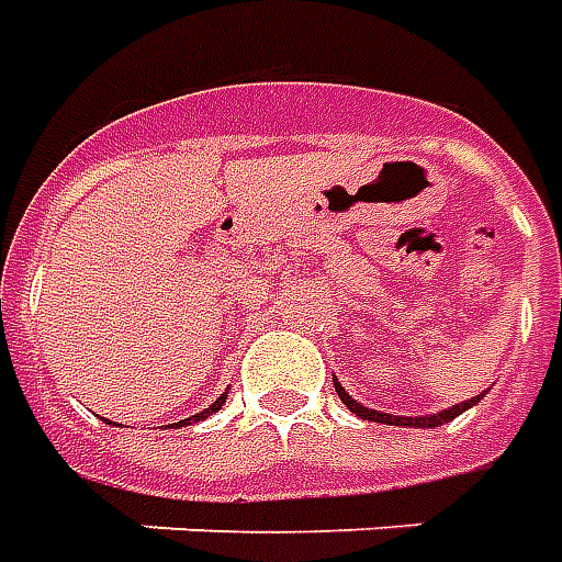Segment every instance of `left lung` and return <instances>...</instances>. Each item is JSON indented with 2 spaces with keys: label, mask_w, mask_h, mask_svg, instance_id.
<instances>
[{
  "label": "left lung",
  "mask_w": 562,
  "mask_h": 562,
  "mask_svg": "<svg viewBox=\"0 0 562 562\" xmlns=\"http://www.w3.org/2000/svg\"><path fill=\"white\" fill-rule=\"evenodd\" d=\"M333 384H336V393L341 396V402L351 408L353 415L363 417V420H375V424H390V427H441V424H448V420H453L457 415H463L465 408H472L475 402H481V396L487 393H479V396H472V400L460 402V405H453V408H445V412H439V415H424V417H400V415H384V412H375V408H366V405H360L357 400H351L348 393H345V387L338 384V378H333Z\"/></svg>",
  "instance_id": "8db88e82"
}]
</instances>
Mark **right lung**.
Listing matches in <instances>:
<instances>
[{
	"label": "right lung",
	"instance_id": "1",
	"mask_svg": "<svg viewBox=\"0 0 562 562\" xmlns=\"http://www.w3.org/2000/svg\"><path fill=\"white\" fill-rule=\"evenodd\" d=\"M224 402H226V393H221V396H217V400L211 402V405H209V408H205V412H199V415L187 417V420H181V424H184V427H190V424H196V420H205V417L214 415V412H217V408H221Z\"/></svg>",
	"mask_w": 562,
	"mask_h": 562
}]
</instances>
